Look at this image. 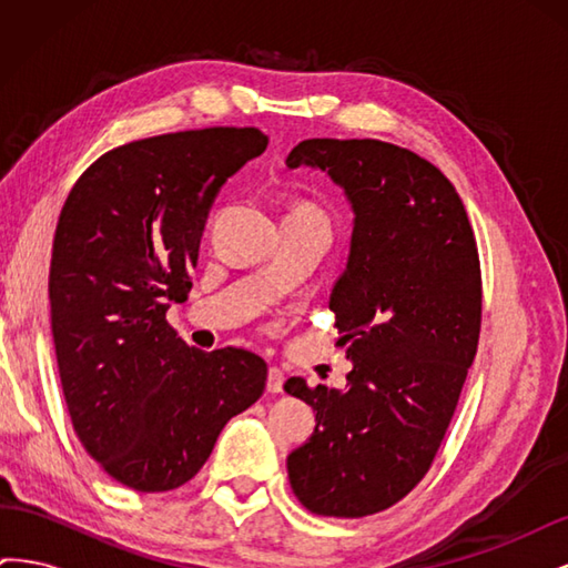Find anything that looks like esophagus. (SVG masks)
Here are the masks:
<instances>
[{
  "instance_id": "esophagus-1",
  "label": "esophagus",
  "mask_w": 568,
  "mask_h": 568,
  "mask_svg": "<svg viewBox=\"0 0 568 568\" xmlns=\"http://www.w3.org/2000/svg\"><path fill=\"white\" fill-rule=\"evenodd\" d=\"M284 388V372L280 367H270L267 372V393H282Z\"/></svg>"
}]
</instances>
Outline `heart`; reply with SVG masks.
<instances>
[{
  "label": "heart",
  "mask_w": 568,
  "mask_h": 568,
  "mask_svg": "<svg viewBox=\"0 0 568 568\" xmlns=\"http://www.w3.org/2000/svg\"><path fill=\"white\" fill-rule=\"evenodd\" d=\"M301 211H313V209L311 205H301ZM313 213H317V211H313Z\"/></svg>",
  "instance_id": "1"
}]
</instances>
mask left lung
I'll return each instance as SVG.
<instances>
[{
    "instance_id": "8db88e82",
    "label": "left lung",
    "mask_w": 568,
    "mask_h": 568,
    "mask_svg": "<svg viewBox=\"0 0 568 568\" xmlns=\"http://www.w3.org/2000/svg\"><path fill=\"white\" fill-rule=\"evenodd\" d=\"M286 165L324 170L355 213L329 296L353 369L346 390L284 384L317 412L288 480L313 514L359 519L403 500L448 432L478 348V248L450 180L409 149L305 140Z\"/></svg>"
}]
</instances>
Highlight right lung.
<instances>
[{"instance_id": "right-lung-1", "label": "right lung", "mask_w": 568, "mask_h": 568, "mask_svg": "<svg viewBox=\"0 0 568 568\" xmlns=\"http://www.w3.org/2000/svg\"><path fill=\"white\" fill-rule=\"evenodd\" d=\"M265 146L257 128L130 142L84 170L61 209L49 305L65 405L84 450L132 490L194 478L265 390L263 357L189 348L165 320L192 288L220 186Z\"/></svg>"}]
</instances>
